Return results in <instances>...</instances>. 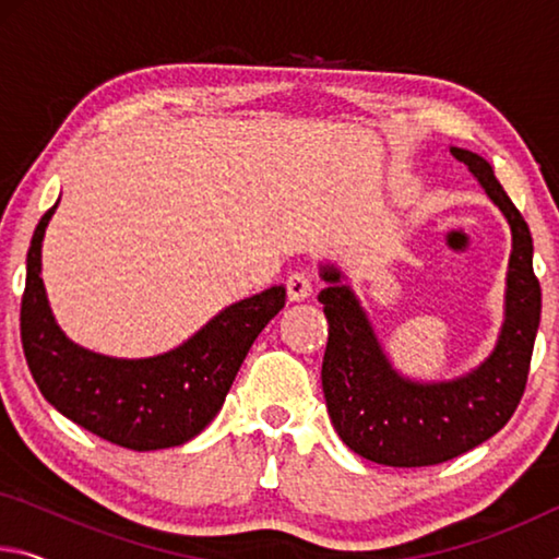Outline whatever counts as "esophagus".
Listing matches in <instances>:
<instances>
[{"label":"esophagus","instance_id":"34e87169","mask_svg":"<svg viewBox=\"0 0 559 559\" xmlns=\"http://www.w3.org/2000/svg\"><path fill=\"white\" fill-rule=\"evenodd\" d=\"M286 290H288V298L290 300H306L308 296H313L316 278L310 276V273H306V271L290 273L288 281H286Z\"/></svg>","mask_w":559,"mask_h":559}]
</instances>
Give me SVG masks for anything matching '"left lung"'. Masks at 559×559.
I'll list each match as a JSON object with an SVG mask.
<instances>
[{"instance_id":"8db88e82","label":"left lung","mask_w":559,"mask_h":559,"mask_svg":"<svg viewBox=\"0 0 559 559\" xmlns=\"http://www.w3.org/2000/svg\"><path fill=\"white\" fill-rule=\"evenodd\" d=\"M451 155L478 177L513 231L506 323L493 355L461 380L409 382L386 362L359 302L347 286H337L335 269H323V278L333 286L318 293L328 318L320 374L328 414L349 449L382 466H437L503 429L523 400L540 325L543 290L533 271L527 222L484 157L461 147H451Z\"/></svg>"}]
</instances>
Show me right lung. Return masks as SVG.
Returning a JSON list of instances; mask_svg holds the SVG:
<instances>
[{"label": "right lung", "instance_id": "obj_1", "mask_svg": "<svg viewBox=\"0 0 559 559\" xmlns=\"http://www.w3.org/2000/svg\"><path fill=\"white\" fill-rule=\"evenodd\" d=\"M53 210L56 204L32 236L19 316L26 365L44 400L122 449L155 451L194 439L222 409L253 340L286 306V288L234 302L167 355L112 359L88 353L53 323L39 276L41 239Z\"/></svg>", "mask_w": 559, "mask_h": 559}]
</instances>
